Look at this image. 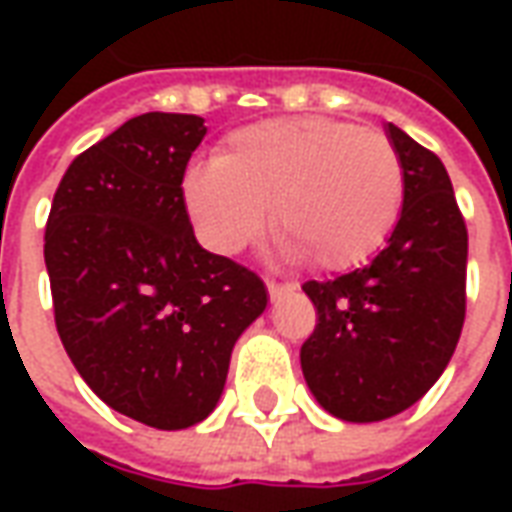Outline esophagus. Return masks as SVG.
I'll return each mask as SVG.
<instances>
[{
  "label": "esophagus",
  "instance_id": "esophagus-1",
  "mask_svg": "<svg viewBox=\"0 0 512 512\" xmlns=\"http://www.w3.org/2000/svg\"><path fill=\"white\" fill-rule=\"evenodd\" d=\"M266 288H268V296H271V301L282 299L285 293H290V285H285V282H274V279H266Z\"/></svg>",
  "mask_w": 512,
  "mask_h": 512
}]
</instances>
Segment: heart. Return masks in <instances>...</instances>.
Returning a JSON list of instances; mask_svg holds the SVG:
<instances>
[{
    "label": "heart",
    "mask_w": 512,
    "mask_h": 512,
    "mask_svg": "<svg viewBox=\"0 0 512 512\" xmlns=\"http://www.w3.org/2000/svg\"><path fill=\"white\" fill-rule=\"evenodd\" d=\"M403 194L395 145L332 117L238 128L219 161L183 175L186 211L208 249L238 255L271 219L285 252L321 271H348L376 255L400 219Z\"/></svg>",
    "instance_id": "heart-1"
}]
</instances>
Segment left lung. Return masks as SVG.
Here are the masks:
<instances>
[{
	"mask_svg": "<svg viewBox=\"0 0 512 512\" xmlns=\"http://www.w3.org/2000/svg\"><path fill=\"white\" fill-rule=\"evenodd\" d=\"M403 161V211L365 268L304 282L318 312L301 345L307 386L329 414L378 422L414 406L450 365L466 318L469 235L436 153L386 126Z\"/></svg>",
	"mask_w": 512,
	"mask_h": 512,
	"instance_id": "1",
	"label": "left lung"
}]
</instances>
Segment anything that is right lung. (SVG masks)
<instances>
[{
  "label": "right lung",
  "mask_w": 512,
  "mask_h": 512,
  "mask_svg": "<svg viewBox=\"0 0 512 512\" xmlns=\"http://www.w3.org/2000/svg\"><path fill=\"white\" fill-rule=\"evenodd\" d=\"M197 115L147 112L87 147L62 175L46 268L73 367L120 414L191 428L222 397L230 354L268 293L255 271L202 249L183 200Z\"/></svg>",
  "instance_id": "obj_1"
}]
</instances>
